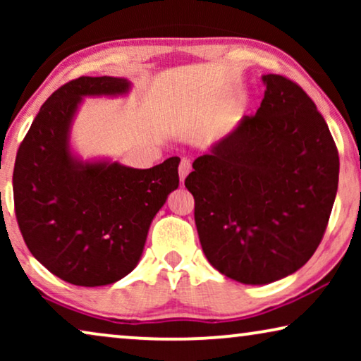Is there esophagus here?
I'll return each instance as SVG.
<instances>
[{"mask_svg":"<svg viewBox=\"0 0 361 361\" xmlns=\"http://www.w3.org/2000/svg\"><path fill=\"white\" fill-rule=\"evenodd\" d=\"M190 169H192L190 161L189 159H182L180 164H179V179H180V182L185 180V177L189 176Z\"/></svg>","mask_w":361,"mask_h":361,"instance_id":"1","label":"esophagus"}]
</instances>
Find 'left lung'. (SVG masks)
I'll return each mask as SVG.
<instances>
[{
    "instance_id": "left-lung-1",
    "label": "left lung",
    "mask_w": 361,
    "mask_h": 361,
    "mask_svg": "<svg viewBox=\"0 0 361 361\" xmlns=\"http://www.w3.org/2000/svg\"><path fill=\"white\" fill-rule=\"evenodd\" d=\"M261 80L266 90L255 116L210 145L185 179L207 259L251 286L307 263L338 187L337 147L314 102L288 78Z\"/></svg>"
}]
</instances>
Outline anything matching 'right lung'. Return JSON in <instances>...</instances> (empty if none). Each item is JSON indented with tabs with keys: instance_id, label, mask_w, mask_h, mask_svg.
<instances>
[{
	"instance_id": "right-lung-1",
	"label": "right lung",
	"mask_w": 361,
	"mask_h": 361,
	"mask_svg": "<svg viewBox=\"0 0 361 361\" xmlns=\"http://www.w3.org/2000/svg\"><path fill=\"white\" fill-rule=\"evenodd\" d=\"M123 77H80L39 110L14 162V209L34 258L85 288L113 284L140 263L151 221L179 187V157L135 169L110 157L83 159L72 126L85 98L126 97Z\"/></svg>"
}]
</instances>
